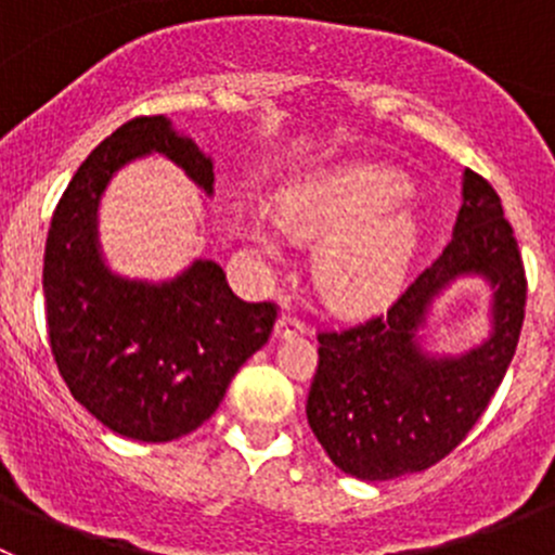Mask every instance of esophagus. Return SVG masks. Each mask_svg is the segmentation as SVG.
Wrapping results in <instances>:
<instances>
[{
  "label": "esophagus",
  "instance_id": "34e87169",
  "mask_svg": "<svg viewBox=\"0 0 555 555\" xmlns=\"http://www.w3.org/2000/svg\"><path fill=\"white\" fill-rule=\"evenodd\" d=\"M273 333H276V338H293V335L306 333V322L300 317H295L293 311H284L282 317H279L276 330H273Z\"/></svg>",
  "mask_w": 555,
  "mask_h": 555
}]
</instances>
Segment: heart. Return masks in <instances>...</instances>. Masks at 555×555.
Instances as JSON below:
<instances>
[{
    "mask_svg": "<svg viewBox=\"0 0 555 555\" xmlns=\"http://www.w3.org/2000/svg\"><path fill=\"white\" fill-rule=\"evenodd\" d=\"M411 184L400 171L354 164L324 171L282 195L276 222L295 242H324L313 273L324 300L340 311H365L395 295L418 244V220L400 204ZM251 242L276 260L282 242L262 222Z\"/></svg>",
    "mask_w": 555,
    "mask_h": 555,
    "instance_id": "heart-1",
    "label": "heart"
}]
</instances>
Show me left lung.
Returning <instances> with one entry per match:
<instances>
[{
  "label": "left lung",
  "instance_id": "obj_1",
  "mask_svg": "<svg viewBox=\"0 0 555 555\" xmlns=\"http://www.w3.org/2000/svg\"><path fill=\"white\" fill-rule=\"evenodd\" d=\"M462 275L492 287L490 338L464 356H429L417 330L434 298ZM524 306V260L500 195L464 169L462 209L443 255L382 317L319 333L306 416L335 467L360 480H391L449 456L505 378Z\"/></svg>",
  "mask_w": 555,
  "mask_h": 555
}]
</instances>
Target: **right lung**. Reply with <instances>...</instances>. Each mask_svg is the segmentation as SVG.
<instances>
[{
    "mask_svg": "<svg viewBox=\"0 0 555 555\" xmlns=\"http://www.w3.org/2000/svg\"><path fill=\"white\" fill-rule=\"evenodd\" d=\"M153 153L211 195V158L169 117L122 122L82 160L55 206L42 289L50 349L72 397L122 438L169 443L217 411L238 367L271 338L276 306L233 295L215 260H195L158 284L109 271L99 201L115 171Z\"/></svg>",
    "mask_w": 555,
    "mask_h": 555,
    "instance_id": "add662e5",
    "label": "right lung"
}]
</instances>
